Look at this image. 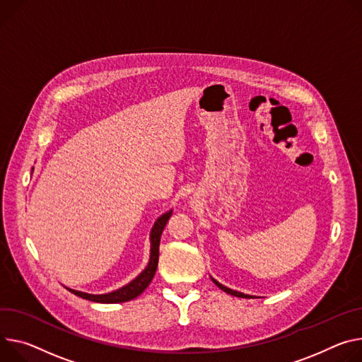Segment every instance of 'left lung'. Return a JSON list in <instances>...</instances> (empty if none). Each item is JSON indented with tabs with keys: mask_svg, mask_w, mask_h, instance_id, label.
<instances>
[{
	"mask_svg": "<svg viewBox=\"0 0 362 362\" xmlns=\"http://www.w3.org/2000/svg\"><path fill=\"white\" fill-rule=\"evenodd\" d=\"M212 279V281L221 288V290H223L225 293H228V294H231V296H235V298H245V299H250V298H255V296H251V294H245V293H241V291H237V290H233V288H229V287H226V286H223V284H221L218 280H215L214 277H211Z\"/></svg>",
	"mask_w": 362,
	"mask_h": 362,
	"instance_id": "8db88e82",
	"label": "left lung"
}]
</instances>
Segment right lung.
<instances>
[{"label":"right lung","mask_w":362,"mask_h":362,"mask_svg":"<svg viewBox=\"0 0 362 362\" xmlns=\"http://www.w3.org/2000/svg\"><path fill=\"white\" fill-rule=\"evenodd\" d=\"M173 211H168L164 212L163 215H160L157 218V221L154 222L151 231H150V259L148 264L146 266V269L134 279L131 280L128 284L111 291V293H104V294H90V293H85V291H79V290H74L66 287L71 293L79 296L82 299L90 300V302H96V303H122V302H128L136 299L137 296H140L147 286L151 283L156 270H157V264H158V245H160V237L164 226H166L168 221L170 219Z\"/></svg>","instance_id":"obj_1"}]
</instances>
